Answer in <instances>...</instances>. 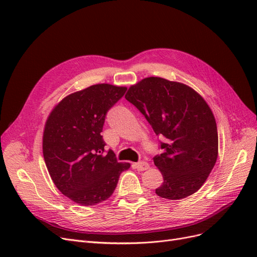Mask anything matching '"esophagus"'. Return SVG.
<instances>
[{"mask_svg":"<svg viewBox=\"0 0 257 257\" xmlns=\"http://www.w3.org/2000/svg\"><path fill=\"white\" fill-rule=\"evenodd\" d=\"M135 166H136V168L138 170H141V172H143V170H146V169L149 168V164H148V163L145 162V161H141V162L136 163Z\"/></svg>","mask_w":257,"mask_h":257,"instance_id":"34e87169","label":"esophagus"}]
</instances>
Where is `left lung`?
Wrapping results in <instances>:
<instances>
[{
	"instance_id": "obj_1",
	"label": "left lung",
	"mask_w": 257,
	"mask_h": 257,
	"mask_svg": "<svg viewBox=\"0 0 257 257\" xmlns=\"http://www.w3.org/2000/svg\"><path fill=\"white\" fill-rule=\"evenodd\" d=\"M125 98L165 137L153 158L164 182L155 193L177 200L197 192L215 165L219 138L214 115L198 93L181 82L148 77L127 90Z\"/></svg>"
}]
</instances>
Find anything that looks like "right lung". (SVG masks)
Returning a JSON list of instances; mask_svg holds the SVG:
<instances>
[{
  "label": "right lung",
  "mask_w": 257,
  "mask_h": 257,
  "mask_svg": "<svg viewBox=\"0 0 257 257\" xmlns=\"http://www.w3.org/2000/svg\"><path fill=\"white\" fill-rule=\"evenodd\" d=\"M126 88L91 85L64 97L45 124L43 154L59 191L76 204L94 206L109 198L130 163H119L100 133L107 111Z\"/></svg>",
  "instance_id": "1"
}]
</instances>
